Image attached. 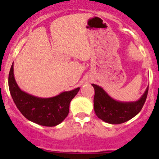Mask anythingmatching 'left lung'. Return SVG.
Returning a JSON list of instances; mask_svg holds the SVG:
<instances>
[{"label": "left lung", "instance_id": "8db88e82", "mask_svg": "<svg viewBox=\"0 0 159 159\" xmlns=\"http://www.w3.org/2000/svg\"><path fill=\"white\" fill-rule=\"evenodd\" d=\"M92 86L94 89V110L96 115L102 121L113 125L124 123L137 115L145 104L148 91L147 87L138 101L124 102L112 98L100 86L94 84Z\"/></svg>", "mask_w": 159, "mask_h": 159}]
</instances>
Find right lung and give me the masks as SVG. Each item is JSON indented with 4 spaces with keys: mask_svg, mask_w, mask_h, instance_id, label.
<instances>
[{
    "mask_svg": "<svg viewBox=\"0 0 159 159\" xmlns=\"http://www.w3.org/2000/svg\"><path fill=\"white\" fill-rule=\"evenodd\" d=\"M9 90L13 101L20 113L29 121L40 125L53 127L61 123L68 116L70 102L80 88L64 91L51 98H39L20 90L14 75V63L8 77Z\"/></svg>",
    "mask_w": 159,
    "mask_h": 159,
    "instance_id": "obj_1",
    "label": "right lung"
}]
</instances>
